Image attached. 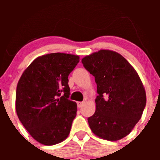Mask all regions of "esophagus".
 Here are the masks:
<instances>
[{
	"label": "esophagus",
	"instance_id": "obj_1",
	"mask_svg": "<svg viewBox=\"0 0 160 160\" xmlns=\"http://www.w3.org/2000/svg\"><path fill=\"white\" fill-rule=\"evenodd\" d=\"M83 104H84V102H80V101H78L77 102V106H78V108H81L83 105Z\"/></svg>",
	"mask_w": 160,
	"mask_h": 160
}]
</instances>
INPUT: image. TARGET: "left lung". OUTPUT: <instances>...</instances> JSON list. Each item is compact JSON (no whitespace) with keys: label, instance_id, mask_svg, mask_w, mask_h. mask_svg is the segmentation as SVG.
<instances>
[{"label":"left lung","instance_id":"obj_1","mask_svg":"<svg viewBox=\"0 0 160 160\" xmlns=\"http://www.w3.org/2000/svg\"><path fill=\"white\" fill-rule=\"evenodd\" d=\"M97 83L96 111L88 118L93 133L117 141L132 132L142 115L146 94L139 76L119 53L101 49L82 59Z\"/></svg>","mask_w":160,"mask_h":160}]
</instances>
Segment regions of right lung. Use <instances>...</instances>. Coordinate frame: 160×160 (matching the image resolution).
<instances>
[{"label":"right lung","mask_w":160,"mask_h":160,"mask_svg":"<svg viewBox=\"0 0 160 160\" xmlns=\"http://www.w3.org/2000/svg\"><path fill=\"white\" fill-rule=\"evenodd\" d=\"M79 61V56L67 53L43 55L33 60L19 79L15 99L18 117L41 144H58L70 134L77 106L68 99V76Z\"/></svg>","instance_id":"add662e5"}]
</instances>
